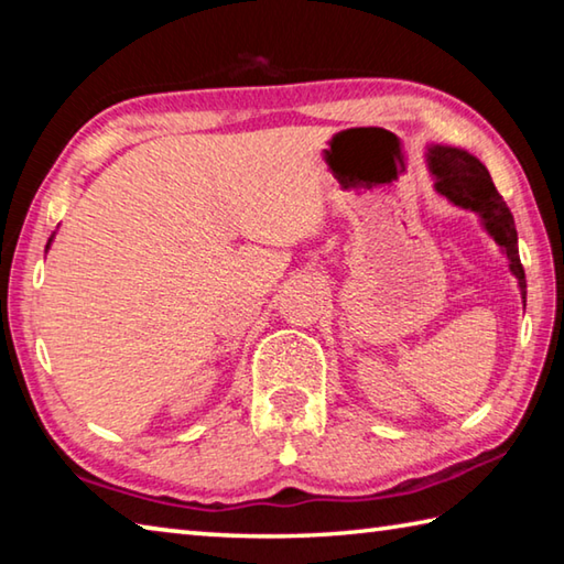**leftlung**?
<instances>
[{
  "label": "left lung",
  "mask_w": 564,
  "mask_h": 564,
  "mask_svg": "<svg viewBox=\"0 0 564 564\" xmlns=\"http://www.w3.org/2000/svg\"><path fill=\"white\" fill-rule=\"evenodd\" d=\"M427 171L433 176V188L437 196H443L453 206L463 212H473L480 218V226L488 231L495 243L500 246V253L508 259L510 273L518 279V289L522 303L528 299V283H524V271L518 251V231H514V218L508 204L495 188L488 169L470 151L431 144L425 151Z\"/></svg>",
  "instance_id": "left-lung-1"
}]
</instances>
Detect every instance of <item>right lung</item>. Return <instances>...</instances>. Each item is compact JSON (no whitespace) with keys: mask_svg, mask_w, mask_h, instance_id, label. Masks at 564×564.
Instances as JSON below:
<instances>
[{"mask_svg":"<svg viewBox=\"0 0 564 564\" xmlns=\"http://www.w3.org/2000/svg\"><path fill=\"white\" fill-rule=\"evenodd\" d=\"M52 241H54V234H52V238H50V243H46V251H50V246H52Z\"/></svg>","mask_w":564,"mask_h":564,"instance_id":"1","label":"right lung"}]
</instances>
